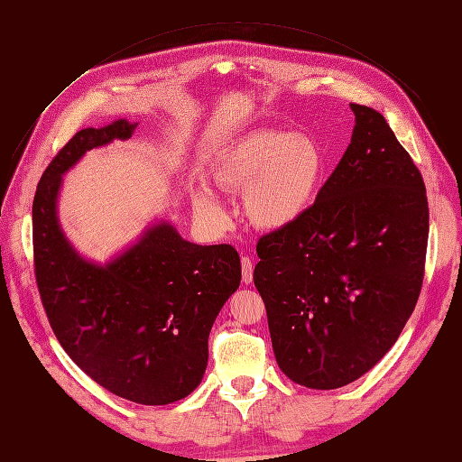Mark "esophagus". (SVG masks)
<instances>
[{"mask_svg": "<svg viewBox=\"0 0 462 462\" xmlns=\"http://www.w3.org/2000/svg\"><path fill=\"white\" fill-rule=\"evenodd\" d=\"M241 265H243V282H245L246 285H250V283H253V273H254L253 258L243 256V258H241Z\"/></svg>", "mask_w": 462, "mask_h": 462, "instance_id": "34e87169", "label": "esophagus"}]
</instances>
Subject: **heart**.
Masks as SVG:
<instances>
[{
  "label": "heart",
  "instance_id": "obj_1",
  "mask_svg": "<svg viewBox=\"0 0 462 462\" xmlns=\"http://www.w3.org/2000/svg\"><path fill=\"white\" fill-rule=\"evenodd\" d=\"M324 175V153L312 136L279 131L248 134L214 171L226 192H245V214L260 229H283L309 209ZM197 212L219 226L226 212L209 190L194 194Z\"/></svg>",
  "mask_w": 462,
  "mask_h": 462
}]
</instances>
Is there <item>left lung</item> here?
Listing matches in <instances>:
<instances>
[{
    "label": "left lung",
    "mask_w": 462,
    "mask_h": 462,
    "mask_svg": "<svg viewBox=\"0 0 462 462\" xmlns=\"http://www.w3.org/2000/svg\"><path fill=\"white\" fill-rule=\"evenodd\" d=\"M314 204L260 236L254 285L279 368L310 389L358 380L395 345L422 289L430 212L420 171L375 109Z\"/></svg>",
    "instance_id": "8db88e82"
}]
</instances>
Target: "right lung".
Listing matches in <instances>:
<instances>
[{
  "label": "right lung",
  "mask_w": 462,
  "mask_h": 462,
  "mask_svg": "<svg viewBox=\"0 0 462 462\" xmlns=\"http://www.w3.org/2000/svg\"><path fill=\"white\" fill-rule=\"evenodd\" d=\"M134 129L125 119L82 129L55 153L32 202L34 275L55 337L82 372L117 397L170 404L202 382L209 329L241 283L239 253L192 245L160 223L114 262L96 265L67 243L55 212L69 167Z\"/></svg>",
  "instance_id": "1"
}]
</instances>
